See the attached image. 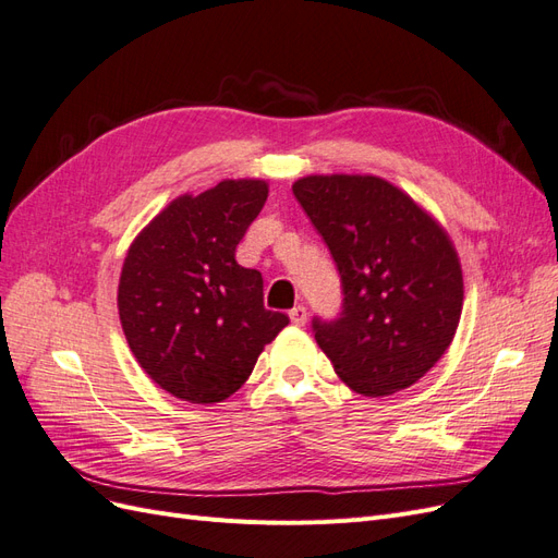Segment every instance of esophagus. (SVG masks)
<instances>
[{"instance_id":"obj_1","label":"esophagus","mask_w":558,"mask_h":558,"mask_svg":"<svg viewBox=\"0 0 558 558\" xmlns=\"http://www.w3.org/2000/svg\"><path fill=\"white\" fill-rule=\"evenodd\" d=\"M291 320L295 326H305L307 324V307L305 305H295L291 312H289Z\"/></svg>"}]
</instances>
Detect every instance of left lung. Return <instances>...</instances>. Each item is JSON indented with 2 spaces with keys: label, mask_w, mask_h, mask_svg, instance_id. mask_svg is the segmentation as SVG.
<instances>
[{
  "label": "left lung",
  "mask_w": 558,
  "mask_h": 558,
  "mask_svg": "<svg viewBox=\"0 0 558 558\" xmlns=\"http://www.w3.org/2000/svg\"><path fill=\"white\" fill-rule=\"evenodd\" d=\"M293 195L340 269V318H314L337 377L363 396H391L449 349L463 310V272L447 230L373 174H310Z\"/></svg>",
  "instance_id": "1"
}]
</instances>
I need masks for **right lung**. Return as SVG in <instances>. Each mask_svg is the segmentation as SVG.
Segmentation results:
<instances>
[{
  "instance_id": "right-lung-1",
  "label": "right lung",
  "mask_w": 558,
  "mask_h": 558,
  "mask_svg": "<svg viewBox=\"0 0 558 558\" xmlns=\"http://www.w3.org/2000/svg\"><path fill=\"white\" fill-rule=\"evenodd\" d=\"M263 179L179 195L128 248L118 316L144 373L195 404L230 398L289 316L263 305L258 269L234 260L267 199Z\"/></svg>"
}]
</instances>
